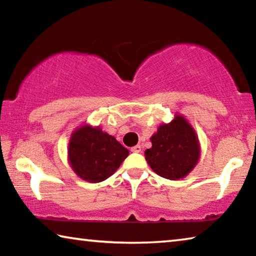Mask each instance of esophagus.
Wrapping results in <instances>:
<instances>
[{
  "instance_id": "esophagus-1",
  "label": "esophagus",
  "mask_w": 256,
  "mask_h": 256,
  "mask_svg": "<svg viewBox=\"0 0 256 256\" xmlns=\"http://www.w3.org/2000/svg\"><path fill=\"white\" fill-rule=\"evenodd\" d=\"M131 151L132 152H134V154H140L141 151H142V149H141V146H132L131 148Z\"/></svg>"
}]
</instances>
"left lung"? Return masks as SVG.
<instances>
[{
    "mask_svg": "<svg viewBox=\"0 0 256 256\" xmlns=\"http://www.w3.org/2000/svg\"><path fill=\"white\" fill-rule=\"evenodd\" d=\"M150 140L152 146L144 151L146 160L151 170L164 178H184L200 159L201 146L196 130L177 112L170 123L159 125Z\"/></svg>",
    "mask_w": 256,
    "mask_h": 256,
    "instance_id": "8db88e82",
    "label": "left lung"
}]
</instances>
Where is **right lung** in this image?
<instances>
[{
    "mask_svg": "<svg viewBox=\"0 0 256 256\" xmlns=\"http://www.w3.org/2000/svg\"><path fill=\"white\" fill-rule=\"evenodd\" d=\"M128 156V150L100 126L84 124L72 132L68 146V160L86 182L99 183L118 170Z\"/></svg>",
    "mask_w": 256,
    "mask_h": 256,
    "instance_id": "obj_1",
    "label": "right lung"
}]
</instances>
